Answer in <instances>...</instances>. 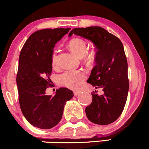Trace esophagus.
<instances>
[{"label": "esophagus", "mask_w": 149, "mask_h": 149, "mask_svg": "<svg viewBox=\"0 0 149 149\" xmlns=\"http://www.w3.org/2000/svg\"><path fill=\"white\" fill-rule=\"evenodd\" d=\"M80 94V91H74V95L75 96H77V95H79Z\"/></svg>", "instance_id": "obj_1"}]
</instances>
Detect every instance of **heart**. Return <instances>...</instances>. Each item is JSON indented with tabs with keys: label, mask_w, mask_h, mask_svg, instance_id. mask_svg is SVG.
<instances>
[{
	"label": "heart",
	"mask_w": 149,
	"mask_h": 149,
	"mask_svg": "<svg viewBox=\"0 0 149 149\" xmlns=\"http://www.w3.org/2000/svg\"><path fill=\"white\" fill-rule=\"evenodd\" d=\"M69 47L72 52L76 55L83 58L87 61H90L95 57V52L93 50H86L87 42L85 40L79 38H73L69 42ZM57 64V54L54 52L52 56V64L55 66ZM86 76L81 70H69L59 75L58 80L63 86L70 89L78 88L85 80Z\"/></svg>",
	"instance_id": "1"
}]
</instances>
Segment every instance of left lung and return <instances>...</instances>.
Listing matches in <instances>:
<instances>
[{
  "instance_id": "8db88e82",
  "label": "left lung",
  "mask_w": 149,
  "mask_h": 149,
  "mask_svg": "<svg viewBox=\"0 0 149 149\" xmlns=\"http://www.w3.org/2000/svg\"><path fill=\"white\" fill-rule=\"evenodd\" d=\"M73 34L92 42L97 49L96 65L87 82L96 89L102 88L104 93L101 96L92 94L91 104L85 109L87 117L97 125L112 123L122 113L129 90L127 61L122 42L100 26L75 28L69 36Z\"/></svg>"
}]
</instances>
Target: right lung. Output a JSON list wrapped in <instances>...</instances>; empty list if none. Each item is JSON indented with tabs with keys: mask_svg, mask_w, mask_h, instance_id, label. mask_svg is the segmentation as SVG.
<instances>
[{
	"mask_svg": "<svg viewBox=\"0 0 149 149\" xmlns=\"http://www.w3.org/2000/svg\"><path fill=\"white\" fill-rule=\"evenodd\" d=\"M70 28L45 29L34 32L22 47L17 75L19 102L22 113L30 124L50 129L59 123L66 102L73 97L66 88L57 90L54 96L46 95L50 86L53 48Z\"/></svg>",
	"mask_w": 149,
	"mask_h": 149,
	"instance_id": "1",
	"label": "right lung"
}]
</instances>
